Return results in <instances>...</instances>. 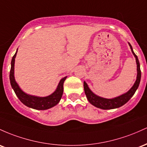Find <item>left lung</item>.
I'll return each instance as SVG.
<instances>
[{"label": "left lung", "mask_w": 147, "mask_h": 147, "mask_svg": "<svg viewBox=\"0 0 147 147\" xmlns=\"http://www.w3.org/2000/svg\"><path fill=\"white\" fill-rule=\"evenodd\" d=\"M130 47H131V51L133 54L136 57V60L137 62V71H138V75H137V80L133 86L131 87V90L128 92H126L124 94L119 96L116 97V98H111V99H108V98H102V97L98 96L92 92L90 90L87 83L84 82V90H85V95H86L87 100H89L92 105H94L96 108H100L103 110H110L114 109V108H117L119 107L122 106L125 103H126L128 101L132 96L134 95L135 92H136L137 89L138 88V86L140 85V79H141V70H140V62L138 60V56H137L135 53L133 52V48L131 45L129 44Z\"/></svg>", "instance_id": "1"}]
</instances>
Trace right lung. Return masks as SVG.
I'll return each instance as SVG.
<instances>
[{
    "label": "right lung",
    "mask_w": 147,
    "mask_h": 147,
    "mask_svg": "<svg viewBox=\"0 0 147 147\" xmlns=\"http://www.w3.org/2000/svg\"><path fill=\"white\" fill-rule=\"evenodd\" d=\"M16 53H17V51L11 59V69L10 72H9V80H10L11 87L14 90L19 99L26 106L35 110H47L57 105L62 98V94H63V84L67 77L61 79L55 91L52 94L48 96L37 97L27 94L19 88V85H17V83L15 81V79H14V61H15Z\"/></svg>",
    "instance_id": "add662e5"
}]
</instances>
